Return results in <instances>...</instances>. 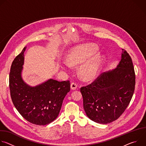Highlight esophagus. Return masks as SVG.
Masks as SVG:
<instances>
[{"mask_svg": "<svg viewBox=\"0 0 146 146\" xmlns=\"http://www.w3.org/2000/svg\"><path fill=\"white\" fill-rule=\"evenodd\" d=\"M77 84H76V83L74 82H72V84H70V88L72 90H74L77 88Z\"/></svg>", "mask_w": 146, "mask_h": 146, "instance_id": "obj_1", "label": "esophagus"}]
</instances>
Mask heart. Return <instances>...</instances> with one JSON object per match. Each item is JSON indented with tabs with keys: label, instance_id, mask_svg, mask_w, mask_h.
Instances as JSON below:
<instances>
[{
	"label": "heart",
	"instance_id": "b5f03b06",
	"mask_svg": "<svg viewBox=\"0 0 146 146\" xmlns=\"http://www.w3.org/2000/svg\"><path fill=\"white\" fill-rule=\"evenodd\" d=\"M99 50L98 46L93 43L82 44L72 48L67 55L68 62L61 64L62 68L68 69L70 65L76 66L81 64L79 74L85 81H91L99 74L106 60L102 54H95Z\"/></svg>",
	"mask_w": 146,
	"mask_h": 146
}]
</instances>
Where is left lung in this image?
Returning <instances> with one entry per match:
<instances>
[{
	"instance_id": "obj_1",
	"label": "left lung",
	"mask_w": 146,
	"mask_h": 146,
	"mask_svg": "<svg viewBox=\"0 0 146 146\" xmlns=\"http://www.w3.org/2000/svg\"><path fill=\"white\" fill-rule=\"evenodd\" d=\"M135 86L132 59L122 50L121 60L115 69L103 73L92 84L81 88L87 117L102 124L116 120L128 107Z\"/></svg>"
}]
</instances>
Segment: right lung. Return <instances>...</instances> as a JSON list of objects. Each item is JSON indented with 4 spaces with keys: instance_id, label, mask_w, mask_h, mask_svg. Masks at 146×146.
Segmentation results:
<instances>
[{
    "instance_id": "obj_1",
    "label": "right lung",
    "mask_w": 146,
    "mask_h": 146,
    "mask_svg": "<svg viewBox=\"0 0 146 146\" xmlns=\"http://www.w3.org/2000/svg\"><path fill=\"white\" fill-rule=\"evenodd\" d=\"M26 48L15 58L11 66V97L15 108L26 120L45 125L57 118L63 100L70 90V81L50 78L35 86L28 84L22 75Z\"/></svg>"
}]
</instances>
